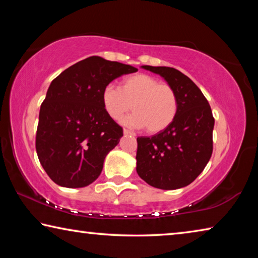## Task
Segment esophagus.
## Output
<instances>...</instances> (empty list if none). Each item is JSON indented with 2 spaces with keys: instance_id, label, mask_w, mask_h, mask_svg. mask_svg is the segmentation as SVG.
<instances>
[{
  "instance_id": "esophagus-1",
  "label": "esophagus",
  "mask_w": 258,
  "mask_h": 258,
  "mask_svg": "<svg viewBox=\"0 0 258 258\" xmlns=\"http://www.w3.org/2000/svg\"><path fill=\"white\" fill-rule=\"evenodd\" d=\"M123 132H124V134L126 135V134H130V135H134V133L132 132V131H130V130H127V128H124L123 130Z\"/></svg>"
}]
</instances>
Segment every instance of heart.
Masks as SVG:
<instances>
[{
  "label": "heart",
  "mask_w": 258,
  "mask_h": 258,
  "mask_svg": "<svg viewBox=\"0 0 258 258\" xmlns=\"http://www.w3.org/2000/svg\"><path fill=\"white\" fill-rule=\"evenodd\" d=\"M101 100L104 110L115 120L123 118L132 108L134 113L124 123L138 128L146 127L151 134L169 127L178 111V98L173 86L147 74L126 76L119 87L106 86Z\"/></svg>",
  "instance_id": "1"
}]
</instances>
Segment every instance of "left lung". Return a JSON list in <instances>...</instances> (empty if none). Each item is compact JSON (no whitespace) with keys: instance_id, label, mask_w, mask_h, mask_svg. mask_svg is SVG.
<instances>
[{"instance_id":"left-lung-1","label":"left lung","mask_w":258,"mask_h":258,"mask_svg":"<svg viewBox=\"0 0 258 258\" xmlns=\"http://www.w3.org/2000/svg\"><path fill=\"white\" fill-rule=\"evenodd\" d=\"M142 67L173 86L178 111L163 132L137 139V172L151 186L180 189L194 182L211 159L215 119L207 99L184 74L171 67Z\"/></svg>"}]
</instances>
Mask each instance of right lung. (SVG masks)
<instances>
[{
    "label": "right lung",
    "mask_w": 258,
    "mask_h": 258,
    "mask_svg": "<svg viewBox=\"0 0 258 258\" xmlns=\"http://www.w3.org/2000/svg\"><path fill=\"white\" fill-rule=\"evenodd\" d=\"M138 72L130 64L90 56L55 77L41 104L36 152L58 185L83 187L101 174L108 152L123 128L104 110L101 94L109 83Z\"/></svg>",
    "instance_id": "1"
}]
</instances>
